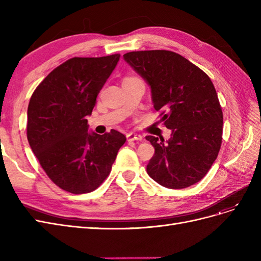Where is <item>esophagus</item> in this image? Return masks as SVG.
Returning <instances> with one entry per match:
<instances>
[{
  "label": "esophagus",
  "mask_w": 261,
  "mask_h": 261,
  "mask_svg": "<svg viewBox=\"0 0 261 261\" xmlns=\"http://www.w3.org/2000/svg\"><path fill=\"white\" fill-rule=\"evenodd\" d=\"M127 140L128 141H135V140H141L143 139V136L139 135V134H135V133H128L127 134Z\"/></svg>",
  "instance_id": "esophagus-1"
}]
</instances>
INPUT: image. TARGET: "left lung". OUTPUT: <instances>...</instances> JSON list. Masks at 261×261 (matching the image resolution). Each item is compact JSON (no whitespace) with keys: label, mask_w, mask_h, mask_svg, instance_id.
I'll use <instances>...</instances> for the list:
<instances>
[{"label":"left lung","mask_w":261,"mask_h":261,"mask_svg":"<svg viewBox=\"0 0 261 261\" xmlns=\"http://www.w3.org/2000/svg\"><path fill=\"white\" fill-rule=\"evenodd\" d=\"M125 61L151 87L155 111L172 129L163 138L146 136L154 147L147 165L160 185L179 189L201 180L217 159L222 143L223 113L209 76L181 55L168 50L133 51Z\"/></svg>","instance_id":"obj_1"}]
</instances>
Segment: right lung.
<instances>
[{
  "mask_svg": "<svg viewBox=\"0 0 261 261\" xmlns=\"http://www.w3.org/2000/svg\"><path fill=\"white\" fill-rule=\"evenodd\" d=\"M120 54L72 58L38 85L27 111V138L46 175L63 191L87 194L109 176L126 141L115 129L88 133L97 96Z\"/></svg>",
  "mask_w": 261,
  "mask_h": 261,
  "instance_id": "obj_1",
  "label": "right lung"
}]
</instances>
